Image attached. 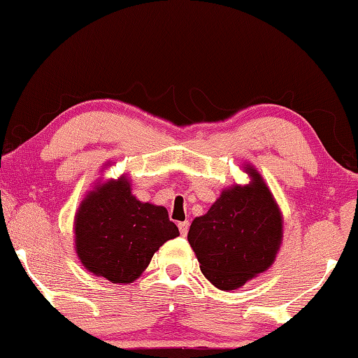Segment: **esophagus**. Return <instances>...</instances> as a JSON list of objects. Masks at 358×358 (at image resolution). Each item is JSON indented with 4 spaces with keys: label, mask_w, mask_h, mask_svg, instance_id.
<instances>
[{
    "label": "esophagus",
    "mask_w": 358,
    "mask_h": 358,
    "mask_svg": "<svg viewBox=\"0 0 358 358\" xmlns=\"http://www.w3.org/2000/svg\"><path fill=\"white\" fill-rule=\"evenodd\" d=\"M178 229H180V234L183 237L188 234V229H189L188 221H181V223H178Z\"/></svg>",
    "instance_id": "obj_1"
}]
</instances>
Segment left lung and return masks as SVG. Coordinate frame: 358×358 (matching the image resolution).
Here are the masks:
<instances>
[{
  "mask_svg": "<svg viewBox=\"0 0 358 358\" xmlns=\"http://www.w3.org/2000/svg\"><path fill=\"white\" fill-rule=\"evenodd\" d=\"M245 172L250 183L223 189L188 232L202 274L220 290H236L269 269L283 237L280 208L268 185L252 166Z\"/></svg>",
  "mask_w": 358,
  "mask_h": 358,
  "instance_id": "1",
  "label": "left lung"
}]
</instances>
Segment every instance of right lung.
Returning a JSON list of instances; mask_svg holds the SVG:
<instances>
[{
  "label": "right lung",
  "instance_id": "1",
  "mask_svg": "<svg viewBox=\"0 0 358 358\" xmlns=\"http://www.w3.org/2000/svg\"><path fill=\"white\" fill-rule=\"evenodd\" d=\"M180 236L166 207L140 202L126 177L87 192L75 217V248L84 268L113 283H130L159 247Z\"/></svg>",
  "mask_w": 358,
  "mask_h": 358
}]
</instances>
